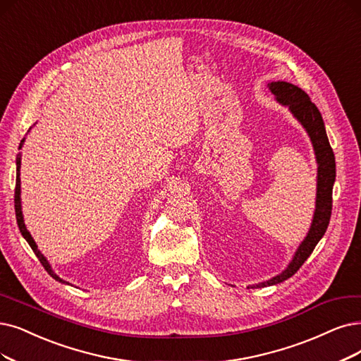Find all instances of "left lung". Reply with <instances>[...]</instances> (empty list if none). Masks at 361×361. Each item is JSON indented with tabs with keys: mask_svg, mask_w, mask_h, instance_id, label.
Listing matches in <instances>:
<instances>
[{
	"mask_svg": "<svg viewBox=\"0 0 361 361\" xmlns=\"http://www.w3.org/2000/svg\"><path fill=\"white\" fill-rule=\"evenodd\" d=\"M268 89L274 96H276L279 104L289 106L293 117L304 126L312 142L315 160L317 164H319V169H317V197L315 212L310 231L305 240L302 241L300 246L298 247L292 262L287 265V268L281 274H279V276L272 277L268 281L250 286L252 289H255V287L279 284L287 279H290L293 274L304 265V262L310 257V255L317 246V243L322 240L329 226L331 214V191H334V183L336 178L335 154L326 135L323 117L319 108L311 102L310 96L304 90L299 89L298 85L286 81H272L268 84Z\"/></svg>",
	"mask_w": 361,
	"mask_h": 361,
	"instance_id": "obj_1",
	"label": "left lung"
}]
</instances>
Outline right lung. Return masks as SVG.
I'll return each mask as SVG.
<instances>
[{
	"label": "right lung",
	"instance_id": "obj_1",
	"mask_svg": "<svg viewBox=\"0 0 361 361\" xmlns=\"http://www.w3.org/2000/svg\"><path fill=\"white\" fill-rule=\"evenodd\" d=\"M23 142H25V139L20 142V145H19V149H22V147H23ZM20 152L18 154V157H16V190H14V210H16V221H18V225H19V229H20V233H22V235H23V238L27 241V244H30L31 246V249L34 250V253L37 255V257L39 259V262H41V265L46 268V271L50 274V276L54 279V280H57V281H61V283H63V284H69L68 281H65V280H62L59 276H56V274L53 272V269H51V267H50V264L47 262V259L42 256V253L38 250V246L35 244V241H34V238H32V235L30 234V231L26 229V226H25V222H23V214H22V204H20Z\"/></svg>",
	"mask_w": 361,
	"mask_h": 361
}]
</instances>
